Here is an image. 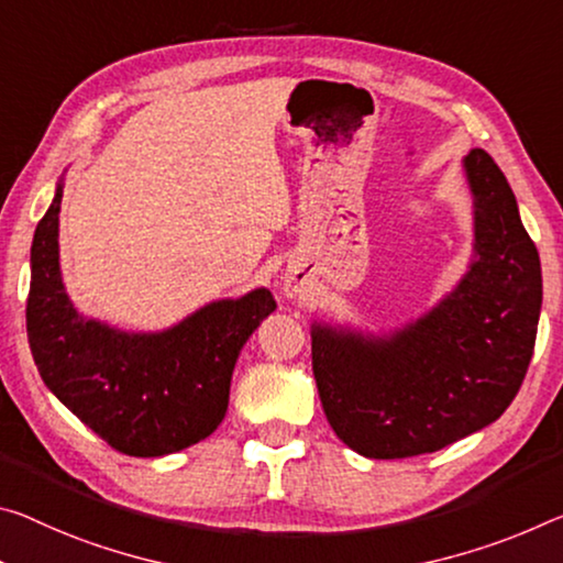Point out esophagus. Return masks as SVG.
<instances>
[{
  "mask_svg": "<svg viewBox=\"0 0 563 563\" xmlns=\"http://www.w3.org/2000/svg\"><path fill=\"white\" fill-rule=\"evenodd\" d=\"M296 292H298V283H292V280H288V283H285V296H296Z\"/></svg>",
  "mask_w": 563,
  "mask_h": 563,
  "instance_id": "34e87169",
  "label": "esophagus"
}]
</instances>
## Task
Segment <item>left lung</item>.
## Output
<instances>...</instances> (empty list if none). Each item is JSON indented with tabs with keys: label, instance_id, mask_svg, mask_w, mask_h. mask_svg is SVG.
Listing matches in <instances>:
<instances>
[{
	"label": "left lung",
	"instance_id": "obj_1",
	"mask_svg": "<svg viewBox=\"0 0 563 563\" xmlns=\"http://www.w3.org/2000/svg\"><path fill=\"white\" fill-rule=\"evenodd\" d=\"M476 261L449 298L388 338L313 325V376L338 439L365 459L445 449L494 423L519 394L541 313V263L486 150L463 159Z\"/></svg>",
	"mask_w": 563,
	"mask_h": 563
}]
</instances>
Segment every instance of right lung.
I'll list each match as a JSON object with an SVG mask.
<instances>
[{"label":"right lung","instance_id":"obj_1","mask_svg":"<svg viewBox=\"0 0 563 563\" xmlns=\"http://www.w3.org/2000/svg\"><path fill=\"white\" fill-rule=\"evenodd\" d=\"M59 202L32 243L26 338L52 394L124 456L155 459L216 431L240 347L275 310L271 290L218 300L165 333H120L79 316L59 275Z\"/></svg>","mask_w":563,"mask_h":563}]
</instances>
